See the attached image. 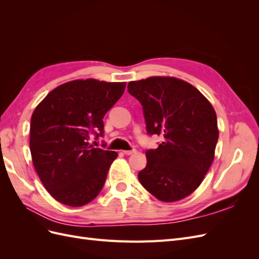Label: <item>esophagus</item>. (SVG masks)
<instances>
[{"mask_svg": "<svg viewBox=\"0 0 259 259\" xmlns=\"http://www.w3.org/2000/svg\"><path fill=\"white\" fill-rule=\"evenodd\" d=\"M136 152V149H132V150H124L123 153L126 154V155H131V154H134Z\"/></svg>", "mask_w": 259, "mask_h": 259, "instance_id": "esophagus-1", "label": "esophagus"}]
</instances>
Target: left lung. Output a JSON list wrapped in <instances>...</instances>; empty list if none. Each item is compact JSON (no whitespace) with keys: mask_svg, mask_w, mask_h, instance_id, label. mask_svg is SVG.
<instances>
[{"mask_svg":"<svg viewBox=\"0 0 259 259\" xmlns=\"http://www.w3.org/2000/svg\"><path fill=\"white\" fill-rule=\"evenodd\" d=\"M127 91L143 106L148 135H162L156 149L146 151L140 184L163 202L191 194L214 160L217 116L202 94L183 80L154 76L130 82Z\"/></svg>","mask_w":259,"mask_h":259,"instance_id":"obj_1","label":"left lung"}]
</instances>
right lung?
<instances>
[{
    "label": "right lung",
    "mask_w": 259,
    "mask_h": 259,
    "mask_svg": "<svg viewBox=\"0 0 259 259\" xmlns=\"http://www.w3.org/2000/svg\"><path fill=\"white\" fill-rule=\"evenodd\" d=\"M125 85L94 79L68 82L35 108L30 125L32 162L45 189L62 204L83 206L103 189L117 153L94 148L89 140L92 135L104 137V116Z\"/></svg>",
    "instance_id": "obj_1"
}]
</instances>
